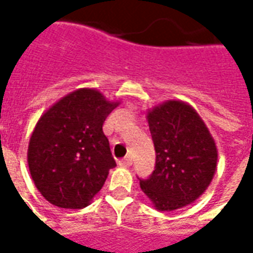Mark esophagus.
<instances>
[{"instance_id":"esophagus-1","label":"esophagus","mask_w":253,"mask_h":253,"mask_svg":"<svg viewBox=\"0 0 253 253\" xmlns=\"http://www.w3.org/2000/svg\"><path fill=\"white\" fill-rule=\"evenodd\" d=\"M119 165H120V166H125V168L130 166V165H131V158H130V156H126V158H123L122 161H119Z\"/></svg>"}]
</instances>
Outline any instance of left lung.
I'll list each match as a JSON object with an SVG mask.
<instances>
[{
  "label": "left lung",
  "mask_w": 253,
  "mask_h": 253,
  "mask_svg": "<svg viewBox=\"0 0 253 253\" xmlns=\"http://www.w3.org/2000/svg\"><path fill=\"white\" fill-rule=\"evenodd\" d=\"M147 119L156 163L149 178H140L141 190L161 212L190 205L205 192L216 173L217 148L212 134L184 101L156 105Z\"/></svg>",
  "instance_id": "8db88e82"
}]
</instances>
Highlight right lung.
I'll return each instance as SVG.
<instances>
[{
	"instance_id": "obj_1",
	"label": "right lung",
	"mask_w": 253,
	"mask_h": 253,
	"mask_svg": "<svg viewBox=\"0 0 253 253\" xmlns=\"http://www.w3.org/2000/svg\"><path fill=\"white\" fill-rule=\"evenodd\" d=\"M118 105L98 90L79 88L41 115L30 137L27 163L49 204L82 209L102 188L116 166L102 126Z\"/></svg>"
}]
</instances>
